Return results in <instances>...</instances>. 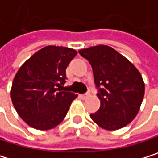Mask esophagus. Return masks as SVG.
<instances>
[{
  "label": "esophagus",
  "mask_w": 158,
  "mask_h": 158,
  "mask_svg": "<svg viewBox=\"0 0 158 158\" xmlns=\"http://www.w3.org/2000/svg\"><path fill=\"white\" fill-rule=\"evenodd\" d=\"M88 96H89L88 94H83V95H81L80 97H81V98H83V100H85V98H88Z\"/></svg>",
  "instance_id": "1"
}]
</instances>
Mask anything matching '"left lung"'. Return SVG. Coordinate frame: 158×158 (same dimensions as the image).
Segmentation results:
<instances>
[{"instance_id":"left-lung-1","label":"left lung","mask_w":158,"mask_h":158,"mask_svg":"<svg viewBox=\"0 0 158 158\" xmlns=\"http://www.w3.org/2000/svg\"><path fill=\"white\" fill-rule=\"evenodd\" d=\"M89 61L101 101V107L91 119L106 130L126 127L138 114L144 96L142 74L127 57L114 48L98 44L80 49Z\"/></svg>"}]
</instances>
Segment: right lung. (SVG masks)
Instances as JSON below:
<instances>
[{
    "label": "right lung",
    "instance_id": "obj_1",
    "mask_svg": "<svg viewBox=\"0 0 158 158\" xmlns=\"http://www.w3.org/2000/svg\"><path fill=\"white\" fill-rule=\"evenodd\" d=\"M77 51L47 45L18 69L11 87L14 107L30 127L48 130L60 124L77 95L62 91L66 68Z\"/></svg>",
    "mask_w": 158,
    "mask_h": 158
}]
</instances>
